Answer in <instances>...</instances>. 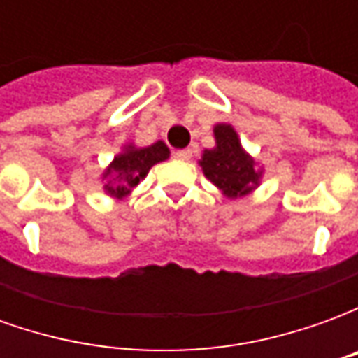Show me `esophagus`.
I'll use <instances>...</instances> for the list:
<instances>
[{"instance_id": "34e87169", "label": "esophagus", "mask_w": 358, "mask_h": 358, "mask_svg": "<svg viewBox=\"0 0 358 358\" xmlns=\"http://www.w3.org/2000/svg\"><path fill=\"white\" fill-rule=\"evenodd\" d=\"M174 157L180 159V161H189V159H192V149H178V151L174 153Z\"/></svg>"}]
</instances>
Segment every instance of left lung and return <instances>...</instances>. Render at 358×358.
Instances as JSON below:
<instances>
[{
    "instance_id": "left-lung-1",
    "label": "left lung",
    "mask_w": 358,
    "mask_h": 358,
    "mask_svg": "<svg viewBox=\"0 0 358 358\" xmlns=\"http://www.w3.org/2000/svg\"><path fill=\"white\" fill-rule=\"evenodd\" d=\"M217 148L205 149L199 164L203 174L230 199L251 194L263 176L253 157L243 151L238 132L230 124L215 126Z\"/></svg>"
}]
</instances>
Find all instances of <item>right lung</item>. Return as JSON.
I'll list each match as a JSON object with an SVG mask.
<instances>
[{"label": "right lung", "instance_id": "right-lung-1", "mask_svg": "<svg viewBox=\"0 0 358 358\" xmlns=\"http://www.w3.org/2000/svg\"><path fill=\"white\" fill-rule=\"evenodd\" d=\"M169 155H171V151L161 140L155 141L149 148L126 145L124 151L113 159V163L107 166V171L103 174V178H110L105 184V192L110 197L122 199L140 184V180L148 176L149 169L153 164L169 159Z\"/></svg>", "mask_w": 358, "mask_h": 358}]
</instances>
